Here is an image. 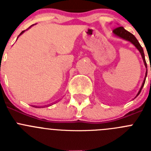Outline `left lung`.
I'll use <instances>...</instances> for the list:
<instances>
[{
	"label": "left lung",
	"instance_id": "1",
	"mask_svg": "<svg viewBox=\"0 0 151 151\" xmlns=\"http://www.w3.org/2000/svg\"><path fill=\"white\" fill-rule=\"evenodd\" d=\"M113 33H114V34H115L116 36H119V37H120V38H123V39L127 40V41L132 42V43L133 45H134V46L137 47V49H138V50L140 51V53H141V57H142V58H143V60H144V63H145V66L147 67V63H146V60H145V54H144L143 48H142V47H141V45L139 44V42H138V41L137 40V38H136L134 36V35H132V33H130L129 32H128V31L125 30V29H124L122 26H119V27L116 28V29L113 30ZM147 74V69L146 75H145V78L144 79V82H143V83H142V85H141V88H140L139 91L138 92V94H137L136 97H137V96H138L140 93H141V89H142V88L144 87V85H145V80H146Z\"/></svg>",
	"mask_w": 151,
	"mask_h": 151
}]
</instances>
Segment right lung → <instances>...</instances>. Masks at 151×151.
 Here are the masks:
<instances>
[{
  "label": "right lung",
  "mask_w": 151,
  "mask_h": 151,
  "mask_svg": "<svg viewBox=\"0 0 151 151\" xmlns=\"http://www.w3.org/2000/svg\"><path fill=\"white\" fill-rule=\"evenodd\" d=\"M25 32V31H22V32H21V33H20V35H21V34H22V33H23V32Z\"/></svg>",
  "instance_id": "add662e5"
}]
</instances>
